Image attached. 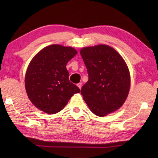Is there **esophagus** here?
Returning <instances> with one entry per match:
<instances>
[{
	"label": "esophagus",
	"mask_w": 158,
	"mask_h": 158,
	"mask_svg": "<svg viewBox=\"0 0 158 158\" xmlns=\"http://www.w3.org/2000/svg\"><path fill=\"white\" fill-rule=\"evenodd\" d=\"M82 84L81 83V82H80L79 84H77V86H78L80 89H81V88H82Z\"/></svg>",
	"instance_id": "esophagus-1"
}]
</instances>
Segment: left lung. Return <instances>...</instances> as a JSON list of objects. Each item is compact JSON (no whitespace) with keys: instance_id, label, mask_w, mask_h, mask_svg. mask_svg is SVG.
<instances>
[{"instance_id":"8db88e82","label":"left lung","mask_w":158,"mask_h":158,"mask_svg":"<svg viewBox=\"0 0 158 158\" xmlns=\"http://www.w3.org/2000/svg\"><path fill=\"white\" fill-rule=\"evenodd\" d=\"M89 79L81 89L90 111L102 117L116 111L128 97L131 75L121 55L113 47L101 44L80 50Z\"/></svg>"}]
</instances>
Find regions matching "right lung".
<instances>
[{
    "label": "right lung",
    "mask_w": 158,
    "mask_h": 158,
    "mask_svg": "<svg viewBox=\"0 0 158 158\" xmlns=\"http://www.w3.org/2000/svg\"><path fill=\"white\" fill-rule=\"evenodd\" d=\"M78 53L72 47L51 45L33 56L27 66L25 88L34 106L48 114L61 111L80 89L69 80L66 64Z\"/></svg>",
    "instance_id": "1"
}]
</instances>
